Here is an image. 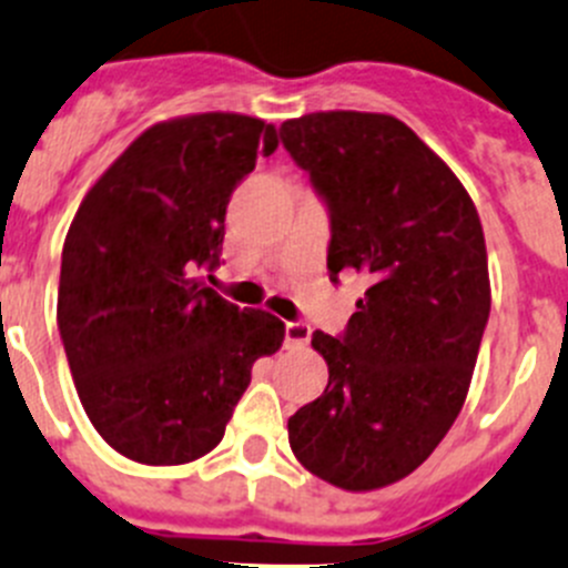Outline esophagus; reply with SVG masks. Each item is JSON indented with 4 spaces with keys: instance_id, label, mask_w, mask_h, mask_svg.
<instances>
[{
    "instance_id": "esophagus-1",
    "label": "esophagus",
    "mask_w": 568,
    "mask_h": 568,
    "mask_svg": "<svg viewBox=\"0 0 568 568\" xmlns=\"http://www.w3.org/2000/svg\"><path fill=\"white\" fill-rule=\"evenodd\" d=\"M312 328L306 323H287V348H306Z\"/></svg>"
}]
</instances>
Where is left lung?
Returning <instances> with one entry per match:
<instances>
[{"instance_id": "left-lung-1", "label": "left lung", "mask_w": 568, "mask_h": 568, "mask_svg": "<svg viewBox=\"0 0 568 568\" xmlns=\"http://www.w3.org/2000/svg\"><path fill=\"white\" fill-rule=\"evenodd\" d=\"M281 142L332 209L328 273L368 284L343 339L312 334L328 385L287 420L290 449L334 488L379 490L466 404L490 312L483 223L449 164L390 113H306Z\"/></svg>"}]
</instances>
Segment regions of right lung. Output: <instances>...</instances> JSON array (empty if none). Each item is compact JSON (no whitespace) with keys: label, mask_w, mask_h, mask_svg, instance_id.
<instances>
[{"label":"right lung","mask_w":568,"mask_h":568,"mask_svg":"<svg viewBox=\"0 0 568 568\" xmlns=\"http://www.w3.org/2000/svg\"><path fill=\"white\" fill-rule=\"evenodd\" d=\"M278 148L264 119L234 111L150 125L85 192L61 256L58 328L85 415L144 466H183L223 440L258 356L284 323L206 287L225 209L256 155Z\"/></svg>","instance_id":"add662e5"}]
</instances>
